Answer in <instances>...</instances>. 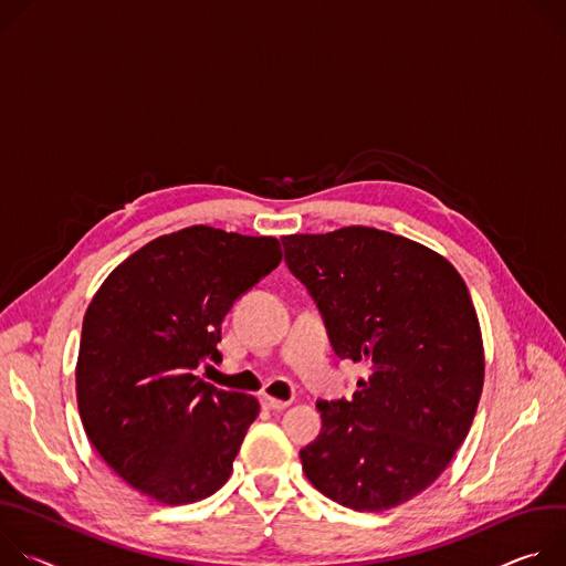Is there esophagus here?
I'll list each match as a JSON object with an SVG mask.
<instances>
[{
    "mask_svg": "<svg viewBox=\"0 0 566 566\" xmlns=\"http://www.w3.org/2000/svg\"><path fill=\"white\" fill-rule=\"evenodd\" d=\"M261 405L265 409H272V411H281V409H287L290 407V400H279V398H270V396H263L261 398Z\"/></svg>",
    "mask_w": 566,
    "mask_h": 566,
    "instance_id": "esophagus-1",
    "label": "esophagus"
}]
</instances>
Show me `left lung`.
<instances>
[{
  "instance_id": "left-lung-1",
  "label": "left lung",
  "mask_w": 566,
  "mask_h": 566,
  "mask_svg": "<svg viewBox=\"0 0 566 566\" xmlns=\"http://www.w3.org/2000/svg\"><path fill=\"white\" fill-rule=\"evenodd\" d=\"M283 247L337 357L366 366L350 400L317 402L303 472L346 509L400 506L443 474L476 413L485 361L468 285L429 247L373 227L283 235Z\"/></svg>"
}]
</instances>
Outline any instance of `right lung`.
Segmentation results:
<instances>
[{"label":"right lung","instance_id":"1","mask_svg":"<svg viewBox=\"0 0 566 566\" xmlns=\"http://www.w3.org/2000/svg\"><path fill=\"white\" fill-rule=\"evenodd\" d=\"M272 235L207 224L159 235L94 294L76 364L78 411L101 459L166 506L220 490L261 405L196 368L222 361L227 312L281 263Z\"/></svg>","mask_w":566,"mask_h":566}]
</instances>
